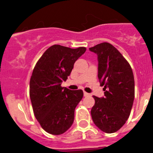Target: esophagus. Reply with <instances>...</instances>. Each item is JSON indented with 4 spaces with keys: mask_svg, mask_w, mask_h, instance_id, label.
<instances>
[{
    "mask_svg": "<svg viewBox=\"0 0 153 153\" xmlns=\"http://www.w3.org/2000/svg\"><path fill=\"white\" fill-rule=\"evenodd\" d=\"M83 95H84V97H88V96H90V93H86V92H83Z\"/></svg>",
    "mask_w": 153,
    "mask_h": 153,
    "instance_id": "1",
    "label": "esophagus"
}]
</instances>
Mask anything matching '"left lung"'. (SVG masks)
<instances>
[{"mask_svg": "<svg viewBox=\"0 0 153 153\" xmlns=\"http://www.w3.org/2000/svg\"><path fill=\"white\" fill-rule=\"evenodd\" d=\"M98 60V78L104 86V97H93V121L106 133L117 132L130 115L135 97V81L129 63L116 47L101 43L90 47Z\"/></svg>", "mask_w": 153, "mask_h": 153, "instance_id": "8db88e82", "label": "left lung"}]
</instances>
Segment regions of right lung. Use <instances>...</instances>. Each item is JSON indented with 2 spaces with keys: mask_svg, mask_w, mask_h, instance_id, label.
Returning a JSON list of instances; mask_svg holds the SVG:
<instances>
[{
  "mask_svg": "<svg viewBox=\"0 0 153 153\" xmlns=\"http://www.w3.org/2000/svg\"><path fill=\"white\" fill-rule=\"evenodd\" d=\"M86 47L60 45L49 47L36 63L30 80L33 113L41 127L53 135L63 134L72 126L74 111L83 97V90L62 87Z\"/></svg>",
  "mask_w": 153,
  "mask_h": 153,
  "instance_id": "right-lung-1",
  "label": "right lung"
}]
</instances>
